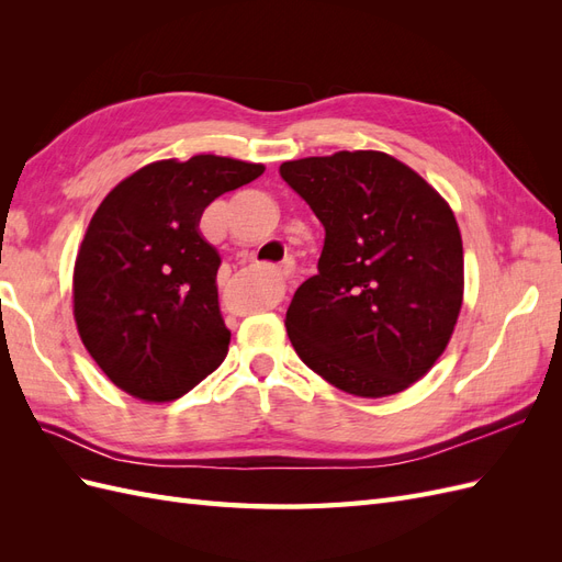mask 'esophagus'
Returning <instances> with one entry per match:
<instances>
[{"label":"esophagus","instance_id":"34e87169","mask_svg":"<svg viewBox=\"0 0 562 562\" xmlns=\"http://www.w3.org/2000/svg\"><path fill=\"white\" fill-rule=\"evenodd\" d=\"M291 269H293V262L285 260V262L279 267V277H281V279H288V274H291Z\"/></svg>","mask_w":562,"mask_h":562}]
</instances>
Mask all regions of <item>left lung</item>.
Returning a JSON list of instances; mask_svg holds the SVG:
<instances>
[{
    "instance_id": "obj_1",
    "label": "left lung",
    "mask_w": 562,
    "mask_h": 562,
    "mask_svg": "<svg viewBox=\"0 0 562 562\" xmlns=\"http://www.w3.org/2000/svg\"><path fill=\"white\" fill-rule=\"evenodd\" d=\"M279 173L326 229L318 271L285 312L293 349L347 394H398L427 375L462 310L464 252L450 206L384 151L285 161Z\"/></svg>"
}]
</instances>
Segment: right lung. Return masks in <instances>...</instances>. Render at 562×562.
<instances>
[{"mask_svg": "<svg viewBox=\"0 0 562 562\" xmlns=\"http://www.w3.org/2000/svg\"><path fill=\"white\" fill-rule=\"evenodd\" d=\"M262 164L196 155L155 161L100 203L75 262V321L83 347L126 394L173 401L225 361L217 250L199 220Z\"/></svg>", "mask_w": 562, "mask_h": 562, "instance_id": "obj_1", "label": "right lung"}]
</instances>
